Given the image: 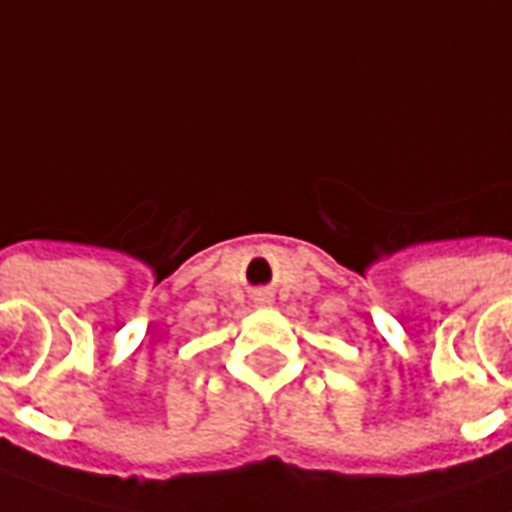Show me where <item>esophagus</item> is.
Wrapping results in <instances>:
<instances>
[{
	"label": "esophagus",
	"instance_id": "esophagus-1",
	"mask_svg": "<svg viewBox=\"0 0 512 512\" xmlns=\"http://www.w3.org/2000/svg\"><path fill=\"white\" fill-rule=\"evenodd\" d=\"M259 301H269V296H267V293H264V296H261V299Z\"/></svg>",
	"mask_w": 512,
	"mask_h": 512
}]
</instances>
